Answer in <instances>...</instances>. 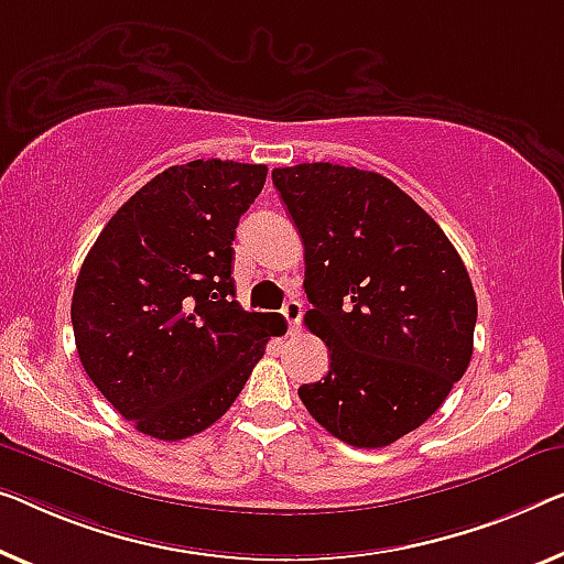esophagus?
<instances>
[{
  "instance_id": "esophagus-1",
  "label": "esophagus",
  "mask_w": 564,
  "mask_h": 564,
  "mask_svg": "<svg viewBox=\"0 0 564 564\" xmlns=\"http://www.w3.org/2000/svg\"><path fill=\"white\" fill-rule=\"evenodd\" d=\"M281 314H283L285 322H289V329H291V332H299L301 314H304V306H301V301L289 299V301H285V304H283Z\"/></svg>"
}]
</instances>
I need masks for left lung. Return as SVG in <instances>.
Returning a JSON list of instances; mask_svg holds the SVG:
<instances>
[{
    "label": "left lung",
    "mask_w": 564,
    "mask_h": 564,
    "mask_svg": "<svg viewBox=\"0 0 564 564\" xmlns=\"http://www.w3.org/2000/svg\"><path fill=\"white\" fill-rule=\"evenodd\" d=\"M304 240V322L329 375L299 398L334 438L384 448L443 405L474 355L476 293L438 223L377 172L273 170Z\"/></svg>",
    "instance_id": "1"
}]
</instances>
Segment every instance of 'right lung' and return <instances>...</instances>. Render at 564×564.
Listing matches in <instances>:
<instances>
[{"label": "right lung", "instance_id": "right-lung-1", "mask_svg": "<svg viewBox=\"0 0 564 564\" xmlns=\"http://www.w3.org/2000/svg\"><path fill=\"white\" fill-rule=\"evenodd\" d=\"M265 164L170 166L123 202L75 281L78 357L100 394L159 441L220 420L246 388L281 316L235 301L232 240Z\"/></svg>", "mask_w": 564, "mask_h": 564}]
</instances>
